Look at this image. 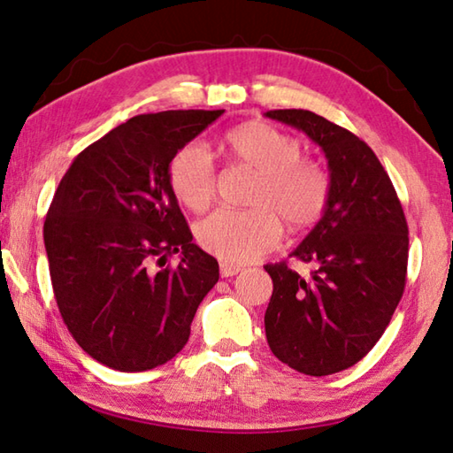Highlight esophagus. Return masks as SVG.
<instances>
[{"mask_svg":"<svg viewBox=\"0 0 453 453\" xmlns=\"http://www.w3.org/2000/svg\"><path fill=\"white\" fill-rule=\"evenodd\" d=\"M240 272H242L240 265H234V264H221V265H219L221 278H232V275L240 273Z\"/></svg>","mask_w":453,"mask_h":453,"instance_id":"esophagus-1","label":"esophagus"}]
</instances>
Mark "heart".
<instances>
[{"label": "heart", "instance_id": "heart-1", "mask_svg": "<svg viewBox=\"0 0 453 453\" xmlns=\"http://www.w3.org/2000/svg\"><path fill=\"white\" fill-rule=\"evenodd\" d=\"M221 148L257 173L251 210H219L199 221L197 243L226 264H248L278 243L281 224L297 234L316 226L329 199V175L302 156V142L265 121H245L224 135ZM170 186L181 205L205 211L216 197V167L210 151L188 143L170 164Z\"/></svg>", "mask_w": 453, "mask_h": 453}]
</instances>
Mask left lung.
<instances>
[{
  "mask_svg": "<svg viewBox=\"0 0 453 453\" xmlns=\"http://www.w3.org/2000/svg\"><path fill=\"white\" fill-rule=\"evenodd\" d=\"M326 153L324 216L289 257L311 264L302 278L286 262L267 264L273 291L265 337L280 362L305 375L357 364L392 319L408 273V221L392 180L370 145L308 110H272Z\"/></svg>",
  "mask_w": 453,
  "mask_h": 453,
  "instance_id": "8db88e82",
  "label": "left lung"
}]
</instances>
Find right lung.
<instances>
[{"instance_id":"1","label":"right lung","mask_w":453,"mask_h":453,"mask_svg":"<svg viewBox=\"0 0 453 453\" xmlns=\"http://www.w3.org/2000/svg\"><path fill=\"white\" fill-rule=\"evenodd\" d=\"M221 113L127 119L73 159L53 196L43 242L59 313L80 348L111 370H153L180 354L219 280L218 259L191 242L170 164ZM173 253L180 265L164 268Z\"/></svg>"}]
</instances>
